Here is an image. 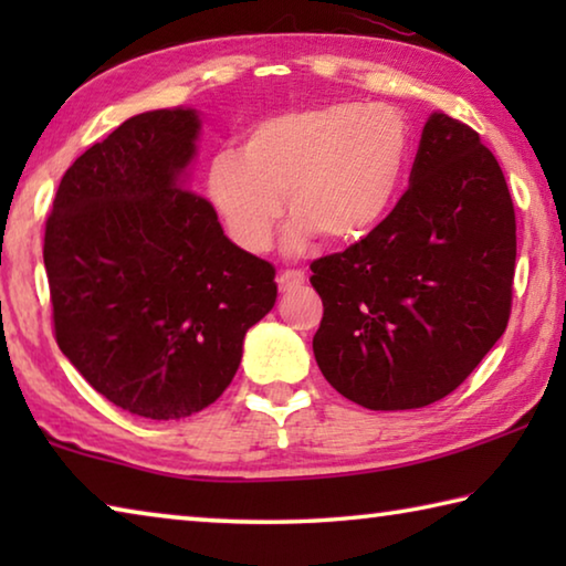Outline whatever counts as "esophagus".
I'll return each mask as SVG.
<instances>
[{
	"instance_id": "1",
	"label": "esophagus",
	"mask_w": 566,
	"mask_h": 566,
	"mask_svg": "<svg viewBox=\"0 0 566 566\" xmlns=\"http://www.w3.org/2000/svg\"><path fill=\"white\" fill-rule=\"evenodd\" d=\"M306 282L304 272H294V270H286L280 276H276V284H280L282 292H292V290H300V286Z\"/></svg>"
}]
</instances>
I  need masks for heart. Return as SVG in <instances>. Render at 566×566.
I'll list each match as a JSON object with an SVG mask.
<instances>
[{
	"label": "heart",
	"instance_id": "1",
	"mask_svg": "<svg viewBox=\"0 0 566 566\" xmlns=\"http://www.w3.org/2000/svg\"><path fill=\"white\" fill-rule=\"evenodd\" d=\"M411 157L405 114L381 104L332 102L266 117L249 129L242 157L209 165V202L247 252L270 249L284 209L286 249L314 234L357 242L395 207Z\"/></svg>",
	"mask_w": 566,
	"mask_h": 566
}]
</instances>
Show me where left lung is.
Returning a JSON list of instances; mask_svg holds the SVG:
<instances>
[{
    "label": "left lung",
    "mask_w": 566,
    "mask_h": 566,
    "mask_svg": "<svg viewBox=\"0 0 566 566\" xmlns=\"http://www.w3.org/2000/svg\"><path fill=\"white\" fill-rule=\"evenodd\" d=\"M516 217L500 161L447 114L421 132L409 187L367 237L310 264L324 314L314 357L375 411L444 399L512 314Z\"/></svg>",
    "instance_id": "left-lung-1"
}]
</instances>
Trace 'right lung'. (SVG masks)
Wrapping results in <instances>:
<instances>
[{"label":"right lung","mask_w":566,"mask_h":566,"mask_svg":"<svg viewBox=\"0 0 566 566\" xmlns=\"http://www.w3.org/2000/svg\"><path fill=\"white\" fill-rule=\"evenodd\" d=\"M195 109L145 112L64 171L44 227L54 339L112 405L181 419L234 379L274 266L229 242L185 187Z\"/></svg>","instance_id":"add662e5"}]
</instances>
